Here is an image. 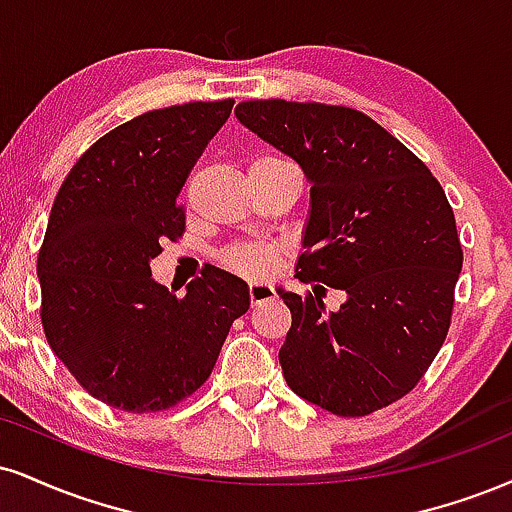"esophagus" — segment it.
Listing matches in <instances>:
<instances>
[{
    "label": "esophagus",
    "instance_id": "1",
    "mask_svg": "<svg viewBox=\"0 0 512 512\" xmlns=\"http://www.w3.org/2000/svg\"><path fill=\"white\" fill-rule=\"evenodd\" d=\"M250 303L252 305H260V303H267V300L274 298V288L269 286V283H262V281H255L250 283Z\"/></svg>",
    "mask_w": 512,
    "mask_h": 512
}]
</instances>
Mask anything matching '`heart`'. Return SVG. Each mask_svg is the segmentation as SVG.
I'll list each match as a JSON object with an SVG mask.
<instances>
[{
    "label": "heart",
    "instance_id": "b5f03b06",
    "mask_svg": "<svg viewBox=\"0 0 512 512\" xmlns=\"http://www.w3.org/2000/svg\"><path fill=\"white\" fill-rule=\"evenodd\" d=\"M221 262L240 276L264 279V276L274 274L276 264H279V252L269 243H238L224 252Z\"/></svg>",
    "mask_w": 512,
    "mask_h": 512
}]
</instances>
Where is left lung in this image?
<instances>
[{
    "instance_id": "1",
    "label": "left lung",
    "mask_w": 512,
    "mask_h": 512,
    "mask_svg": "<svg viewBox=\"0 0 512 512\" xmlns=\"http://www.w3.org/2000/svg\"><path fill=\"white\" fill-rule=\"evenodd\" d=\"M236 116L312 183L295 276L348 295L326 312L322 286L315 295L279 291L293 315L279 350L288 386L338 417L372 415L408 396L446 341L463 269L441 183L357 109L248 100Z\"/></svg>"
}]
</instances>
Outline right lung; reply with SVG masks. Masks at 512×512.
Segmentation results:
<instances>
[{
	"label": "right lung",
	"mask_w": 512,
	"mask_h": 512,
	"mask_svg": "<svg viewBox=\"0 0 512 512\" xmlns=\"http://www.w3.org/2000/svg\"><path fill=\"white\" fill-rule=\"evenodd\" d=\"M233 100L152 109L102 135L54 197L38 255L40 322L49 348L92 398L159 412L212 374L248 283L207 267L178 298L150 260L186 231L183 183Z\"/></svg>",
	"instance_id": "obj_1"
}]
</instances>
